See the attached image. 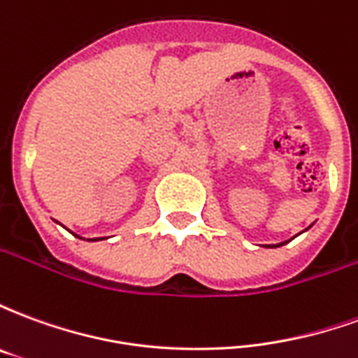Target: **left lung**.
Instances as JSON below:
<instances>
[{
  "label": "left lung",
  "instance_id": "8db88e82",
  "mask_svg": "<svg viewBox=\"0 0 358 358\" xmlns=\"http://www.w3.org/2000/svg\"><path fill=\"white\" fill-rule=\"evenodd\" d=\"M285 243H287V241H285ZM280 245H284V243H276V245H272V248H280ZM270 248V245H268Z\"/></svg>",
  "mask_w": 358,
  "mask_h": 358
}]
</instances>
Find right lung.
<instances>
[{"instance_id": "add662e5", "label": "right lung", "mask_w": 358, "mask_h": 358, "mask_svg": "<svg viewBox=\"0 0 358 358\" xmlns=\"http://www.w3.org/2000/svg\"><path fill=\"white\" fill-rule=\"evenodd\" d=\"M92 241H95V240H92Z\"/></svg>"}]
</instances>
